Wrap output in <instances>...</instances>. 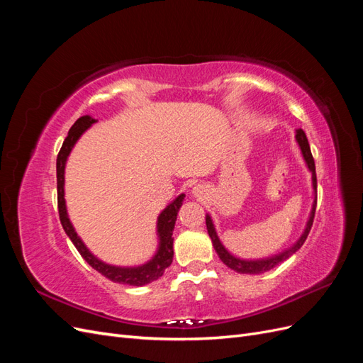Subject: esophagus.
<instances>
[{
	"label": "esophagus",
	"mask_w": 363,
	"mask_h": 363,
	"mask_svg": "<svg viewBox=\"0 0 363 363\" xmlns=\"http://www.w3.org/2000/svg\"><path fill=\"white\" fill-rule=\"evenodd\" d=\"M208 194L207 191V186L203 184V183H199L192 186V195L196 196V199H204V196Z\"/></svg>",
	"instance_id": "obj_1"
}]
</instances>
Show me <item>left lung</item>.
Instances as JSON below:
<instances>
[{
  "mask_svg": "<svg viewBox=\"0 0 363 363\" xmlns=\"http://www.w3.org/2000/svg\"><path fill=\"white\" fill-rule=\"evenodd\" d=\"M295 140L296 144H298V148L301 151V156L303 160L306 163V168L309 169V172L312 174V208H311V213L307 216V221L304 225V230L301 236L295 240V242L277 255H272L268 257H262V259H242V257H238L235 256L232 251H228L224 244L221 242V239H219L218 233H216V227L213 224V219L212 216L206 213V225H207V233L212 239V244L213 248L216 251V255L219 256V259L223 260L224 265H227L230 269H233L239 274H263L269 269H272L274 267H277L279 263L284 262L286 259H289L295 251H298L301 248V245L304 244V240L309 235L312 224H313V216H315V208H316V174H315V162L312 157V152H311V147H309V142H307L306 133L300 128V130H295Z\"/></svg>",
  "mask_w": 363,
  "mask_h": 363,
  "instance_id": "8db88e82",
  "label": "left lung"
}]
</instances>
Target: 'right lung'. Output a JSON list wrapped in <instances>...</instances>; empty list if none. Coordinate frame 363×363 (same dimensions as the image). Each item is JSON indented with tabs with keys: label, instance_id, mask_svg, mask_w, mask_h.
I'll return each instance as SVG.
<instances>
[{
	"label": "right lung",
	"instance_id": "add662e5",
	"mask_svg": "<svg viewBox=\"0 0 363 363\" xmlns=\"http://www.w3.org/2000/svg\"><path fill=\"white\" fill-rule=\"evenodd\" d=\"M96 123V119L91 115H84L79 118L74 123V125L69 128L67 139L63 140V145L59 151L57 156V203H59V215L60 223L65 230V233L68 235L71 242L79 250L82 257L89 263V265L98 271L100 274L113 283L121 284H130V286H145V284L155 281L163 276V272L167 268L171 267L172 257H174V239L172 232L175 221H177V213L184 201V194H180L177 199H174L157 216L156 223V235H157V248L147 262L140 263V265L133 267H119L107 263L101 259H98L94 252L86 247L83 239L75 232V228L71 223L68 215L67 200H65V168H67V162L71 155L72 148L75 147L77 142L83 136L84 131L89 130L92 124Z\"/></svg>",
	"mask_w": 363,
	"mask_h": 363
}]
</instances>
